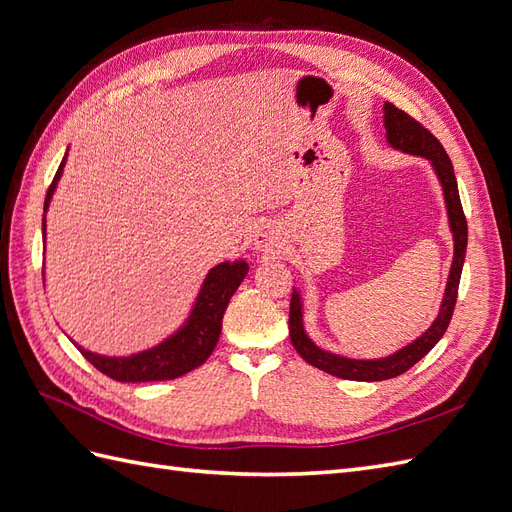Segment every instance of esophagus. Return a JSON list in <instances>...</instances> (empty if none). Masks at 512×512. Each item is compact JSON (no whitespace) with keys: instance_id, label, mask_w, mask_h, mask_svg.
Here are the masks:
<instances>
[{"instance_id":"obj_1","label":"esophagus","mask_w":512,"mask_h":512,"mask_svg":"<svg viewBox=\"0 0 512 512\" xmlns=\"http://www.w3.org/2000/svg\"><path fill=\"white\" fill-rule=\"evenodd\" d=\"M254 245L258 247L260 252H265V254H275V252L280 250V247H282L280 232H277V228H275V226H271V224H262V226L256 230Z\"/></svg>"}]
</instances>
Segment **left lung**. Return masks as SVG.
I'll use <instances>...</instances> for the list:
<instances>
[{"mask_svg":"<svg viewBox=\"0 0 512 512\" xmlns=\"http://www.w3.org/2000/svg\"><path fill=\"white\" fill-rule=\"evenodd\" d=\"M384 128H386V141L391 143V147L404 153H412V156L427 158L433 170H436V175L442 183L444 200H446L448 224H451V230H453L455 256H453V267H451V275H448V284H446L438 318L433 320L431 327L421 337L414 339L412 344L397 350L391 356H384V359H374V361L348 359V356H339L318 348L303 329L301 297L297 290H292L288 329H290V342L294 350H297L301 354V359L307 361L309 365H314L322 371H327V374L344 378V380H361V382L389 380V378L401 376L404 371H408L412 365L421 361L423 356L440 342L442 335L448 329V324H451L455 303H457L463 260H466L468 222H466V215H463V207L459 200L453 162L446 156L442 143L425 126H421V123L412 119L408 113H404L401 108H397L391 102L384 104Z\"/></svg>","mask_w":512,"mask_h":512,"instance_id":"1","label":"left lung"}]
</instances>
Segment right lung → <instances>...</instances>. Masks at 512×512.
Wrapping results in <instances>:
<instances>
[{
  "mask_svg": "<svg viewBox=\"0 0 512 512\" xmlns=\"http://www.w3.org/2000/svg\"><path fill=\"white\" fill-rule=\"evenodd\" d=\"M64 164H66V156L57 168L49 192H46L44 213L49 209L53 192L57 188V181L61 173H64ZM42 235L46 237V218H42ZM245 275H247V265L243 260L220 262L218 267H213L207 273L203 288H200L196 303L183 327L168 339H164L162 344L153 346L149 350H143L132 356H104V354L89 352L76 342L72 344L81 350L85 359L98 371H102L104 376L113 378L117 382L175 380L183 374H188V371L200 367L209 359L222 333V318L228 307V301L239 288V284L243 282Z\"/></svg>",
  "mask_w": 512,
  "mask_h": 512,
  "instance_id": "obj_1",
  "label": "right lung"
}]
</instances>
